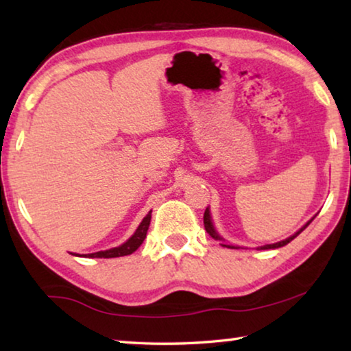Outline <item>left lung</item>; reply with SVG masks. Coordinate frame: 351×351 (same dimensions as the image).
<instances>
[{"label": "left lung", "mask_w": 351, "mask_h": 351, "mask_svg": "<svg viewBox=\"0 0 351 351\" xmlns=\"http://www.w3.org/2000/svg\"><path fill=\"white\" fill-rule=\"evenodd\" d=\"M311 221H308L304 228H302L299 232H295L294 235H291L289 239H287V240H283V241H278V243H274V245H266V246H263V247H260V249H276V247H282V246H285V245H288L289 241H293L297 235H299L302 230H304L308 224H310ZM204 228H206V230H207V234H209L212 239H215V240H219V241H223V239L221 237H219L218 234H217V230L213 229V224H212V219H210V213H209V209H206V212H204ZM221 246H224V247H234V246H230V245H221Z\"/></svg>", "instance_id": "obj_1"}]
</instances>
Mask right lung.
<instances>
[{"mask_svg": "<svg viewBox=\"0 0 351 351\" xmlns=\"http://www.w3.org/2000/svg\"><path fill=\"white\" fill-rule=\"evenodd\" d=\"M150 219H152V212H148L147 217L142 219V223L139 224V228L136 229L134 235L128 241L123 243L122 246L108 249V251H99V252H94V254H88V257H91V258H112V257H123V255L133 254L136 249H138L142 245V243H144L145 237H147L148 226H150Z\"/></svg>", "mask_w": 351, "mask_h": 351, "instance_id": "add662e5", "label": "right lung"}]
</instances>
